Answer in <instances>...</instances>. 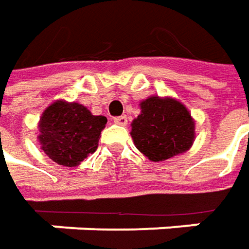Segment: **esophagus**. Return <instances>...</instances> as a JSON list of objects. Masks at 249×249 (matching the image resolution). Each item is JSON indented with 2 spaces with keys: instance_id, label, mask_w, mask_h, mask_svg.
Here are the masks:
<instances>
[{
  "instance_id": "obj_1",
  "label": "esophagus",
  "mask_w": 249,
  "mask_h": 249,
  "mask_svg": "<svg viewBox=\"0 0 249 249\" xmlns=\"http://www.w3.org/2000/svg\"><path fill=\"white\" fill-rule=\"evenodd\" d=\"M114 123L117 125H123V126H125V125L128 124V118H126L125 115H120V117H115V118H114Z\"/></svg>"
}]
</instances>
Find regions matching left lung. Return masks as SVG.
Listing matches in <instances>:
<instances>
[{"label": "left lung", "mask_w": 249, "mask_h": 249, "mask_svg": "<svg viewBox=\"0 0 249 249\" xmlns=\"http://www.w3.org/2000/svg\"><path fill=\"white\" fill-rule=\"evenodd\" d=\"M131 136L141 153L161 161L187 152L195 139V121L187 107L173 97L150 96L141 103Z\"/></svg>", "instance_id": "1"}]
</instances>
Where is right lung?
<instances>
[{
	"mask_svg": "<svg viewBox=\"0 0 249 249\" xmlns=\"http://www.w3.org/2000/svg\"><path fill=\"white\" fill-rule=\"evenodd\" d=\"M106 124V117L93 115L82 104L57 100L38 121L40 149L61 166L75 167L97 149Z\"/></svg>",
	"mask_w": 249,
	"mask_h": 249,
	"instance_id": "obj_1",
	"label": "right lung"
}]
</instances>
